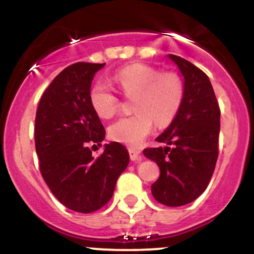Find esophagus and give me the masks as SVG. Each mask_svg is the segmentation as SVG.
Returning a JSON list of instances; mask_svg holds the SVG:
<instances>
[{
    "label": "esophagus",
    "instance_id": "1",
    "mask_svg": "<svg viewBox=\"0 0 254 254\" xmlns=\"http://www.w3.org/2000/svg\"><path fill=\"white\" fill-rule=\"evenodd\" d=\"M129 155L131 161H136L140 156V151L139 150H135V148H129Z\"/></svg>",
    "mask_w": 254,
    "mask_h": 254
}]
</instances>
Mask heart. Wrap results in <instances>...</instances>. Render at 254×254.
<instances>
[{
  "instance_id": "heart-1",
  "label": "heart",
  "mask_w": 254,
  "mask_h": 254,
  "mask_svg": "<svg viewBox=\"0 0 254 254\" xmlns=\"http://www.w3.org/2000/svg\"><path fill=\"white\" fill-rule=\"evenodd\" d=\"M114 81L127 97H135L131 117L117 120L109 127L114 141L136 147L152 130L155 122L167 125L172 122L183 101V84L173 72L161 73L157 68L141 64L118 71ZM89 104L102 119H109L119 109V101L106 82H97L89 89Z\"/></svg>"
}]
</instances>
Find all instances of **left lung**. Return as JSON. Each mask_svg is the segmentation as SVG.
<instances>
[{
  "mask_svg": "<svg viewBox=\"0 0 254 254\" xmlns=\"http://www.w3.org/2000/svg\"><path fill=\"white\" fill-rule=\"evenodd\" d=\"M183 76L181 108L156 141L166 147L145 148L143 155L160 167L152 195L167 206L191 203L204 193L217 160L220 108L205 73L186 59L170 54Z\"/></svg>",
  "mask_w": 254,
  "mask_h": 254,
  "instance_id": "1",
  "label": "left lung"
}]
</instances>
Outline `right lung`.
Here are the masks:
<instances>
[{
	"label": "right lung",
	"mask_w": 254,
	"mask_h": 254,
	"mask_svg": "<svg viewBox=\"0 0 254 254\" xmlns=\"http://www.w3.org/2000/svg\"><path fill=\"white\" fill-rule=\"evenodd\" d=\"M106 64L76 63L64 68L43 93L35 117V150L51 193L73 211L89 214L106 205L129 152L119 142L104 145L94 158L89 145L102 146L106 130L89 104V89Z\"/></svg>",
	"instance_id": "right-lung-1"
}]
</instances>
